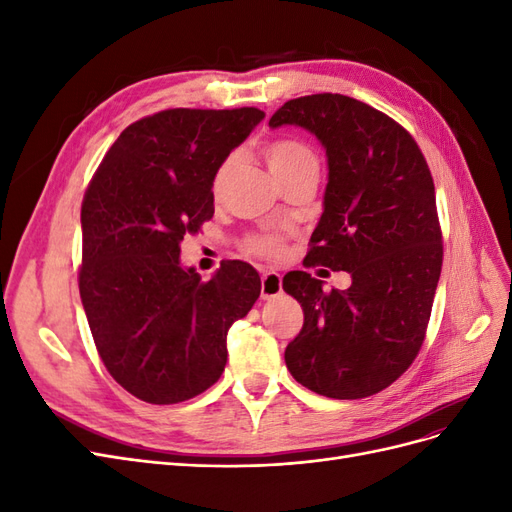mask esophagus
<instances>
[{
	"mask_svg": "<svg viewBox=\"0 0 512 512\" xmlns=\"http://www.w3.org/2000/svg\"><path fill=\"white\" fill-rule=\"evenodd\" d=\"M262 299H275L282 294V275L277 271H265L260 280Z\"/></svg>",
	"mask_w": 512,
	"mask_h": 512,
	"instance_id": "1",
	"label": "esophagus"
}]
</instances>
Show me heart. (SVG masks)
Wrapping results in <instances>:
<instances>
[{
	"label": "heart",
	"mask_w": 512,
	"mask_h": 512,
	"mask_svg": "<svg viewBox=\"0 0 512 512\" xmlns=\"http://www.w3.org/2000/svg\"><path fill=\"white\" fill-rule=\"evenodd\" d=\"M265 156H267L269 168L275 175V179H284L292 173H297V170H303L307 166H316V158H314V153L309 151V147H305L299 141H292V138H282V141L269 143L265 149ZM232 166H235V158L230 156L218 166V170H215L213 183H211V190L215 196L224 190ZM247 250L258 254V256H265V258L280 256L282 254V235L280 232H260V235H254L247 239Z\"/></svg>",
	"instance_id": "obj_1"
}]
</instances>
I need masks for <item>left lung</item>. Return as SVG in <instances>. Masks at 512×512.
I'll list each match as a JSON object with an SVG mask.
<instances>
[{
  "label": "left lung",
  "mask_w": 512,
  "mask_h": 512,
  "mask_svg": "<svg viewBox=\"0 0 512 512\" xmlns=\"http://www.w3.org/2000/svg\"><path fill=\"white\" fill-rule=\"evenodd\" d=\"M269 126H299L327 151L329 181L305 260L352 277L348 290L331 292L305 271L284 277L303 307L286 367L324 397L380 393L421 350L442 271L429 166L397 121L342 94L288 100Z\"/></svg>",
  "instance_id": "1"
}]
</instances>
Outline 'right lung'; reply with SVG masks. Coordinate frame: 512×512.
<instances>
[{
  "label": "right lung",
  "mask_w": 512,
  "mask_h": 512,
  "mask_svg": "<svg viewBox=\"0 0 512 512\" xmlns=\"http://www.w3.org/2000/svg\"><path fill=\"white\" fill-rule=\"evenodd\" d=\"M262 119L245 106L134 121L85 192V316L108 374L147 404H179L218 382L228 329L258 299L260 277L247 262H222L200 282L179 254L185 232L213 218L215 170Z\"/></svg>",
  "instance_id": "obj_1"
}]
</instances>
